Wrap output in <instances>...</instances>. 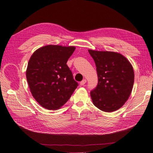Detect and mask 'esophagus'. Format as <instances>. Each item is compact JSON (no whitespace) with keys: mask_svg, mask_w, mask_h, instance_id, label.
Wrapping results in <instances>:
<instances>
[{"mask_svg":"<svg viewBox=\"0 0 153 153\" xmlns=\"http://www.w3.org/2000/svg\"><path fill=\"white\" fill-rule=\"evenodd\" d=\"M86 83V80L85 79H84L82 81H81L80 82V85H84Z\"/></svg>","mask_w":153,"mask_h":153,"instance_id":"34e87169","label":"esophagus"}]
</instances>
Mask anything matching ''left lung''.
<instances>
[{
    "label": "left lung",
    "instance_id": "obj_1",
    "mask_svg": "<svg viewBox=\"0 0 153 153\" xmlns=\"http://www.w3.org/2000/svg\"><path fill=\"white\" fill-rule=\"evenodd\" d=\"M88 51L95 62L98 78L97 88L90 93L93 104L104 112H113L129 98L134 84L133 68L119 53Z\"/></svg>",
    "mask_w": 153,
    "mask_h": 153
}]
</instances>
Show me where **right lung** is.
Segmentation results:
<instances>
[{
	"label": "right lung",
	"mask_w": 153,
	"mask_h": 153,
	"mask_svg": "<svg viewBox=\"0 0 153 153\" xmlns=\"http://www.w3.org/2000/svg\"><path fill=\"white\" fill-rule=\"evenodd\" d=\"M75 46L47 45L33 53L26 78L32 96L44 108L56 110L64 105L77 88L66 64Z\"/></svg>",
	"instance_id": "right-lung-1"
}]
</instances>
